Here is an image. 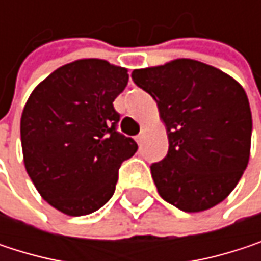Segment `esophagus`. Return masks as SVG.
<instances>
[{
    "label": "esophagus",
    "instance_id": "esophagus-1",
    "mask_svg": "<svg viewBox=\"0 0 261 261\" xmlns=\"http://www.w3.org/2000/svg\"><path fill=\"white\" fill-rule=\"evenodd\" d=\"M136 142H137V143H142V142H143V133H140V134L136 136Z\"/></svg>",
    "mask_w": 261,
    "mask_h": 261
}]
</instances>
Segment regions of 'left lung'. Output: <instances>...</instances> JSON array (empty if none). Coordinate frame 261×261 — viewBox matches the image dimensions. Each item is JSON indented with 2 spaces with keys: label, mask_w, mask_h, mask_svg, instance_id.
Listing matches in <instances>:
<instances>
[{
  "label": "left lung",
  "mask_w": 261,
  "mask_h": 261,
  "mask_svg": "<svg viewBox=\"0 0 261 261\" xmlns=\"http://www.w3.org/2000/svg\"><path fill=\"white\" fill-rule=\"evenodd\" d=\"M133 81L157 102L169 149L151 165L159 195L182 212L222 202L249 162L252 116L243 87L192 59L134 69Z\"/></svg>",
  "instance_id": "1"
}]
</instances>
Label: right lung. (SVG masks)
Listing matches in <instances>:
<instances>
[{
    "label": "right lung",
    "mask_w": 261,
    "mask_h": 261,
    "mask_svg": "<svg viewBox=\"0 0 261 261\" xmlns=\"http://www.w3.org/2000/svg\"><path fill=\"white\" fill-rule=\"evenodd\" d=\"M125 68L81 59L36 86L21 116L27 174L40 196L68 216L101 208L115 193L118 169L137 143L116 131L115 98Z\"/></svg>",
    "instance_id": "obj_1"
}]
</instances>
